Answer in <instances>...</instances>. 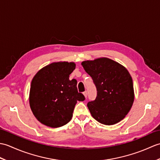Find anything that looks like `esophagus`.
Segmentation results:
<instances>
[{
  "instance_id": "obj_1",
  "label": "esophagus",
  "mask_w": 160,
  "mask_h": 160,
  "mask_svg": "<svg viewBox=\"0 0 160 160\" xmlns=\"http://www.w3.org/2000/svg\"><path fill=\"white\" fill-rule=\"evenodd\" d=\"M83 94H84V97L87 98V91H84V92H83Z\"/></svg>"
}]
</instances>
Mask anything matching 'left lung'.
<instances>
[{
	"instance_id": "left-lung-1",
	"label": "left lung",
	"mask_w": 160,
	"mask_h": 160,
	"mask_svg": "<svg viewBox=\"0 0 160 160\" xmlns=\"http://www.w3.org/2000/svg\"><path fill=\"white\" fill-rule=\"evenodd\" d=\"M82 65L97 90L96 99L87 103L93 118L105 125L123 120L134 101L133 84L127 69L107 58L84 61Z\"/></svg>"
}]
</instances>
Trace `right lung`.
<instances>
[{
	"label": "right lung",
	"instance_id": "obj_1",
	"mask_svg": "<svg viewBox=\"0 0 160 160\" xmlns=\"http://www.w3.org/2000/svg\"><path fill=\"white\" fill-rule=\"evenodd\" d=\"M75 68L73 62H53L43 67L33 78L30 107L37 120L47 127L57 128L67 124L77 101L85 100L78 91L77 80H69Z\"/></svg>",
	"mask_w": 160,
	"mask_h": 160
}]
</instances>
